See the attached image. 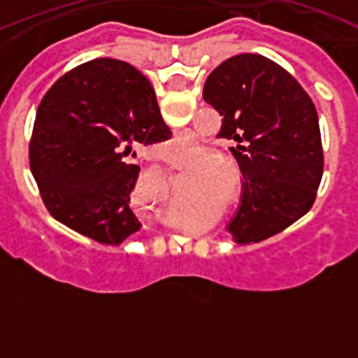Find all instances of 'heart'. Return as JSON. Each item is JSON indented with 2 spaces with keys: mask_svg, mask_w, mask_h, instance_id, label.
Segmentation results:
<instances>
[{
  "mask_svg": "<svg viewBox=\"0 0 358 358\" xmlns=\"http://www.w3.org/2000/svg\"><path fill=\"white\" fill-rule=\"evenodd\" d=\"M195 150V141L189 140V138H185V140H177L173 141L170 147H166V154H169L170 161H179V157L182 154H188V152Z\"/></svg>",
  "mask_w": 358,
  "mask_h": 358,
  "instance_id": "b5f03b06",
  "label": "heart"
}]
</instances>
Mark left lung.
Masks as SVG:
<instances>
[{
  "mask_svg": "<svg viewBox=\"0 0 358 358\" xmlns=\"http://www.w3.org/2000/svg\"><path fill=\"white\" fill-rule=\"evenodd\" d=\"M204 102L222 116L217 138L243 176V197L227 229L238 243L262 242L312 208L322 177L319 116L289 71L256 53L231 57L210 73Z\"/></svg>",
  "mask_w": 358,
  "mask_h": 358,
  "instance_id": "left-lung-1",
  "label": "left lung"
}]
</instances>
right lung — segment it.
I'll use <instances>...</instances> for the list:
<instances>
[{
	"label": "right lung",
	"instance_id": "1",
	"mask_svg": "<svg viewBox=\"0 0 358 358\" xmlns=\"http://www.w3.org/2000/svg\"><path fill=\"white\" fill-rule=\"evenodd\" d=\"M170 134L150 82L131 64L94 59L73 68L44 94L31 132L44 206L69 229L118 245L141 227L131 208L140 166L123 157Z\"/></svg>",
	"mask_w": 358,
	"mask_h": 358
}]
</instances>
